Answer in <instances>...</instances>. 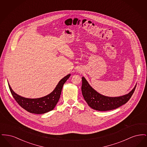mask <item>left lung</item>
I'll list each match as a JSON object with an SVG mask.
<instances>
[{"label":"left lung","instance_id":"left-lung-1","mask_svg":"<svg viewBox=\"0 0 147 147\" xmlns=\"http://www.w3.org/2000/svg\"><path fill=\"white\" fill-rule=\"evenodd\" d=\"M136 85L132 91L126 95L119 97H108L98 93L89 85L85 78L82 77V92L85 100L92 109L105 111L116 109L125 104L133 95Z\"/></svg>","mask_w":147,"mask_h":147}]
</instances>
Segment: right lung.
<instances>
[{"mask_svg":"<svg viewBox=\"0 0 147 147\" xmlns=\"http://www.w3.org/2000/svg\"><path fill=\"white\" fill-rule=\"evenodd\" d=\"M70 76L69 74L62 79L51 93L44 97L37 98L22 97L16 94L12 90L10 85H8L13 96L21 107L30 113L42 114L49 112L55 108L60 98L63 85Z\"/></svg>","mask_w":147,"mask_h":147,"instance_id":"obj_1","label":"right lung"}]
</instances>
